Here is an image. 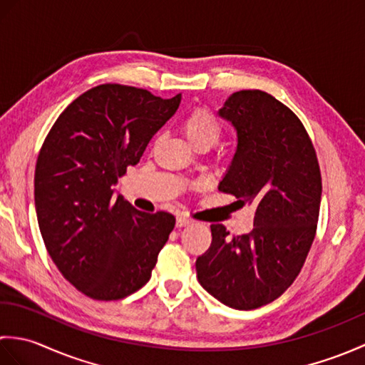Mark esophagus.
Returning a JSON list of instances; mask_svg holds the SVG:
<instances>
[{"mask_svg":"<svg viewBox=\"0 0 365 365\" xmlns=\"http://www.w3.org/2000/svg\"><path fill=\"white\" fill-rule=\"evenodd\" d=\"M191 222H192V220L188 218V216H177V221H175L177 227H185V226H188V224H191Z\"/></svg>","mask_w":365,"mask_h":365,"instance_id":"obj_1","label":"esophagus"}]
</instances>
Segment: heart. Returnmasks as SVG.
I'll use <instances>...</instances> for the list:
<instances>
[{
    "label": "heart",
    "instance_id": "heart-1",
    "mask_svg": "<svg viewBox=\"0 0 365 365\" xmlns=\"http://www.w3.org/2000/svg\"><path fill=\"white\" fill-rule=\"evenodd\" d=\"M182 130L188 141L197 145H213L221 136V123L207 108H195L182 122Z\"/></svg>",
    "mask_w": 365,
    "mask_h": 365
}]
</instances>
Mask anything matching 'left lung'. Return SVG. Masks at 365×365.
I'll list each match as a JSON object with an SVG mask.
<instances>
[{"instance_id": "left-lung-1", "label": "left lung", "mask_w": 365, "mask_h": 365, "mask_svg": "<svg viewBox=\"0 0 365 365\" xmlns=\"http://www.w3.org/2000/svg\"><path fill=\"white\" fill-rule=\"evenodd\" d=\"M220 115L238 136L220 191L254 205V229L230 238L222 224H212V245L196 271L222 304L251 311L281 297L304 265L317 234L322 174L302 122L273 96L238 91Z\"/></svg>"}]
</instances>
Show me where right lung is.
I'll return each mask as SVG.
<instances>
[{
  "label": "right lung",
  "instance_id": "1",
  "mask_svg": "<svg viewBox=\"0 0 365 365\" xmlns=\"http://www.w3.org/2000/svg\"><path fill=\"white\" fill-rule=\"evenodd\" d=\"M180 94L100 84L59 114L38 152L34 202L54 265L86 297L115 301L149 281L175 226L168 212H139L113 185L141 160L173 118Z\"/></svg>",
  "mask_w": 365,
  "mask_h": 365
}]
</instances>
